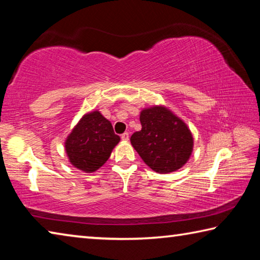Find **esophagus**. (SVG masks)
<instances>
[{"label": "esophagus", "mask_w": 260, "mask_h": 260, "mask_svg": "<svg viewBox=\"0 0 260 260\" xmlns=\"http://www.w3.org/2000/svg\"><path fill=\"white\" fill-rule=\"evenodd\" d=\"M128 139H129V134L127 133V132H125L124 134H121V140L122 141H128Z\"/></svg>", "instance_id": "34e87169"}]
</instances>
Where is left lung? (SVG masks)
<instances>
[{
	"instance_id": "8db88e82",
	"label": "left lung",
	"mask_w": 260,
	"mask_h": 260,
	"mask_svg": "<svg viewBox=\"0 0 260 260\" xmlns=\"http://www.w3.org/2000/svg\"><path fill=\"white\" fill-rule=\"evenodd\" d=\"M142 129L131 136V143L155 172H174L191 156L193 139L182 119L164 105H153L140 113Z\"/></svg>"
}]
</instances>
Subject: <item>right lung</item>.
Returning <instances> with one entry per match:
<instances>
[{"label": "right lung", "mask_w": 260, "mask_h": 260, "mask_svg": "<svg viewBox=\"0 0 260 260\" xmlns=\"http://www.w3.org/2000/svg\"><path fill=\"white\" fill-rule=\"evenodd\" d=\"M120 138L98 110L83 114L65 140V151L71 164L86 173H93L109 159Z\"/></svg>", "instance_id": "1"}]
</instances>
